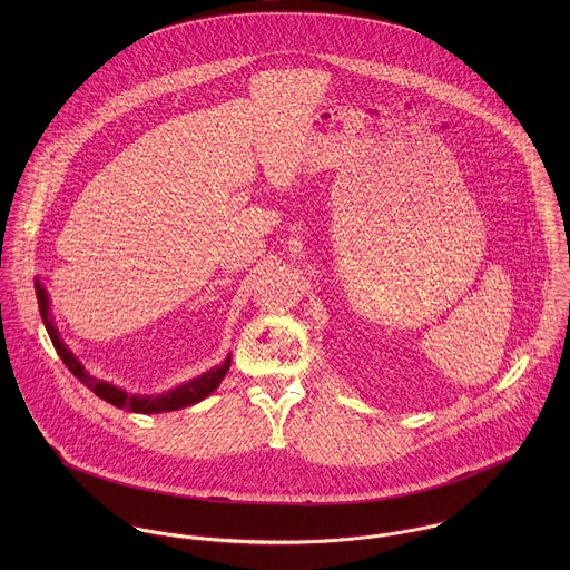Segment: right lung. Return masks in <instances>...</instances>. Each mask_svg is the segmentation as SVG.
<instances>
[{
  "mask_svg": "<svg viewBox=\"0 0 570 570\" xmlns=\"http://www.w3.org/2000/svg\"><path fill=\"white\" fill-rule=\"evenodd\" d=\"M35 289H37V301H39V312H41V318L46 323V328L50 333V340L57 348V353L61 355L63 364L72 371L75 377H79L82 384L94 391L100 400L114 404L116 407H125V410H131V412H142V414H151V412H168V410H179V407L193 406L197 402H202L204 397H208L224 380V375L228 373L230 368V357L217 366V368H210L208 373H204L202 377L197 380H190L188 384L166 393V395H156V397H138V395H129L107 382H100V380H94L85 373L79 360L68 351V346L63 344V340L59 337V331L57 326L52 325L50 321V314H48V296H46V289L39 285V281L35 283Z\"/></svg>",
  "mask_w": 570,
  "mask_h": 570,
  "instance_id": "obj_1",
  "label": "right lung"
}]
</instances>
